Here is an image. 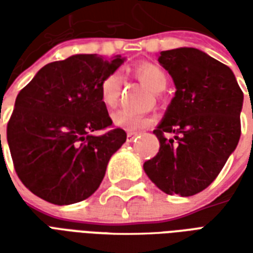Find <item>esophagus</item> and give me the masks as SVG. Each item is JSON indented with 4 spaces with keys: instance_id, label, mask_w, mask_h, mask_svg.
<instances>
[{
    "instance_id": "34e87169",
    "label": "esophagus",
    "mask_w": 253,
    "mask_h": 253,
    "mask_svg": "<svg viewBox=\"0 0 253 253\" xmlns=\"http://www.w3.org/2000/svg\"><path fill=\"white\" fill-rule=\"evenodd\" d=\"M135 137H138V132H131V131L127 132V141H128V142H131L132 139H134Z\"/></svg>"
}]
</instances>
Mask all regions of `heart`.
Segmentation results:
<instances>
[{
    "instance_id": "obj_1",
    "label": "heart",
    "mask_w": 253,
    "mask_h": 253,
    "mask_svg": "<svg viewBox=\"0 0 253 253\" xmlns=\"http://www.w3.org/2000/svg\"><path fill=\"white\" fill-rule=\"evenodd\" d=\"M134 77L145 84L153 92H161L168 85V77L165 72L157 65L150 62H141L131 69ZM122 90V77L118 72H111L103 77L99 84V96L101 104L105 108H115L119 103ZM152 118L132 111L121 110L112 115L114 125L128 131H137L148 127L152 123Z\"/></svg>"
}]
</instances>
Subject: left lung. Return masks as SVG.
Segmentation results:
<instances>
[{"mask_svg":"<svg viewBox=\"0 0 253 253\" xmlns=\"http://www.w3.org/2000/svg\"><path fill=\"white\" fill-rule=\"evenodd\" d=\"M159 62L176 93L153 131L159 153L143 169L165 194L195 195L215 180L239 143L244 94L233 72L201 50L161 51Z\"/></svg>","mask_w":253,"mask_h":253,"instance_id":"left-lung-1","label":"left lung"}]
</instances>
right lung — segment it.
<instances>
[{"label":"right lung","instance_id":"add662e5","mask_svg":"<svg viewBox=\"0 0 253 253\" xmlns=\"http://www.w3.org/2000/svg\"><path fill=\"white\" fill-rule=\"evenodd\" d=\"M122 63L121 57L78 54L42 67L20 90L6 138L14 170L32 194L62 206L99 188L111 156L127 138L112 126L99 84ZM105 128L101 136L88 134Z\"/></svg>","mask_w":253,"mask_h":253}]
</instances>
